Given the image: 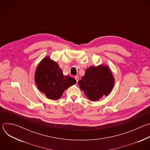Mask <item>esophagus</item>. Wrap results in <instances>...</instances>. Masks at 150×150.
I'll return each mask as SVG.
<instances>
[{
  "instance_id": "34e87169",
  "label": "esophagus",
  "mask_w": 150,
  "mask_h": 150,
  "mask_svg": "<svg viewBox=\"0 0 150 150\" xmlns=\"http://www.w3.org/2000/svg\"><path fill=\"white\" fill-rule=\"evenodd\" d=\"M75 79H76V82H78V81H79V78L78 76H75Z\"/></svg>"
}]
</instances>
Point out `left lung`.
<instances>
[{"mask_svg":"<svg viewBox=\"0 0 150 150\" xmlns=\"http://www.w3.org/2000/svg\"><path fill=\"white\" fill-rule=\"evenodd\" d=\"M78 83L85 96L95 101L109 95L113 88L115 79L109 67L101 65L89 67Z\"/></svg>","mask_w":150,"mask_h":150,"instance_id":"1","label":"left lung"}]
</instances>
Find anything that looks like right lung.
<instances>
[{
    "label": "right lung",
    "mask_w": 150,
    "mask_h": 150,
    "mask_svg": "<svg viewBox=\"0 0 150 150\" xmlns=\"http://www.w3.org/2000/svg\"><path fill=\"white\" fill-rule=\"evenodd\" d=\"M34 79L38 90L54 100L59 99L65 90L76 82L74 78L64 76L58 64L49 56L38 64Z\"/></svg>",
    "instance_id": "right-lung-1"
}]
</instances>
